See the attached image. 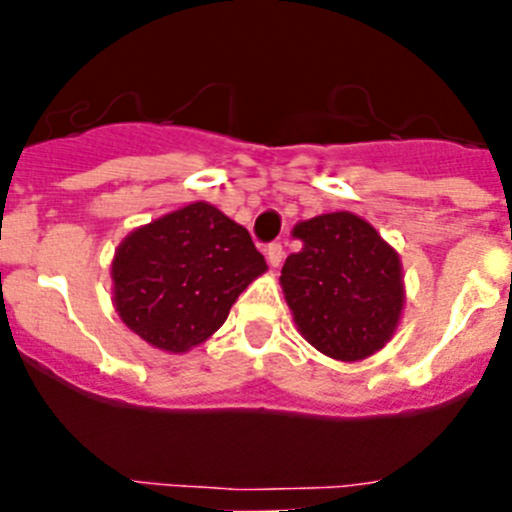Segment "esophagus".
<instances>
[{"mask_svg": "<svg viewBox=\"0 0 512 512\" xmlns=\"http://www.w3.org/2000/svg\"><path fill=\"white\" fill-rule=\"evenodd\" d=\"M266 259H269L271 266L282 264V259H284L282 243H269V248H266Z\"/></svg>", "mask_w": 512, "mask_h": 512, "instance_id": "1", "label": "esophagus"}]
</instances>
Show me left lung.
<instances>
[{"label":"left lung","mask_w":512,"mask_h":512,"mask_svg":"<svg viewBox=\"0 0 512 512\" xmlns=\"http://www.w3.org/2000/svg\"><path fill=\"white\" fill-rule=\"evenodd\" d=\"M302 248L282 266V289L302 336L325 356L359 361L390 341L405 289L397 253L351 212L295 228Z\"/></svg>","instance_id":"obj_1"}]
</instances>
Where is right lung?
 <instances>
[{"mask_svg":"<svg viewBox=\"0 0 512 512\" xmlns=\"http://www.w3.org/2000/svg\"><path fill=\"white\" fill-rule=\"evenodd\" d=\"M266 261L243 225L194 202L133 230L112 261L120 318L151 346L182 354L210 338Z\"/></svg>","mask_w":512,"mask_h":512,"instance_id":"right-lung-1","label":"right lung"}]
</instances>
